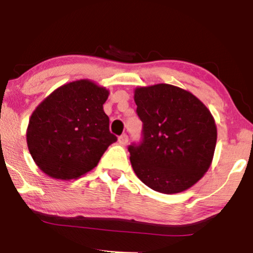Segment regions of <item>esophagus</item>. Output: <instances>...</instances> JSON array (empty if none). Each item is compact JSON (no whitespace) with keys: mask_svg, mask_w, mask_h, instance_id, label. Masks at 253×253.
<instances>
[{"mask_svg":"<svg viewBox=\"0 0 253 253\" xmlns=\"http://www.w3.org/2000/svg\"><path fill=\"white\" fill-rule=\"evenodd\" d=\"M127 143H128V135H127V134H123V135L119 136V144L126 145Z\"/></svg>","mask_w":253,"mask_h":253,"instance_id":"1","label":"esophagus"}]
</instances>
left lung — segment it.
Here are the masks:
<instances>
[{
    "label": "left lung",
    "instance_id": "8db88e82",
    "mask_svg": "<svg viewBox=\"0 0 253 253\" xmlns=\"http://www.w3.org/2000/svg\"><path fill=\"white\" fill-rule=\"evenodd\" d=\"M143 140L128 146L135 175L151 189L176 194L189 189L210 169L216 126L210 109L187 90L156 84L134 91Z\"/></svg>",
    "mask_w": 253,
    "mask_h": 253
}]
</instances>
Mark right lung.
Masks as SVG:
<instances>
[{"mask_svg": "<svg viewBox=\"0 0 253 253\" xmlns=\"http://www.w3.org/2000/svg\"><path fill=\"white\" fill-rule=\"evenodd\" d=\"M108 95L103 86L80 80L59 86L37 107L27 127V145L42 172L69 181L96 167L118 140L103 110Z\"/></svg>", "mask_w": 253, "mask_h": 253, "instance_id": "add662e5", "label": "right lung"}]
</instances>
